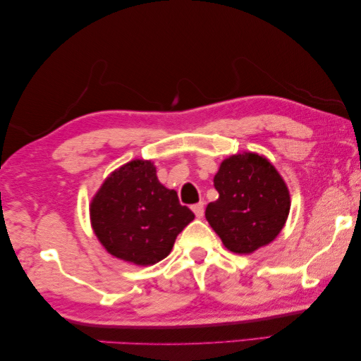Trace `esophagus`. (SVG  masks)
I'll list each match as a JSON object with an SVG mask.
<instances>
[{
  "label": "esophagus",
  "instance_id": "34e87169",
  "mask_svg": "<svg viewBox=\"0 0 361 361\" xmlns=\"http://www.w3.org/2000/svg\"><path fill=\"white\" fill-rule=\"evenodd\" d=\"M192 209H193V213H195L197 218H203V214H204V203L200 202L197 204H193Z\"/></svg>",
  "mask_w": 361,
  "mask_h": 361
}]
</instances>
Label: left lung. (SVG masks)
Segmentation results:
<instances>
[{"mask_svg":"<svg viewBox=\"0 0 361 361\" xmlns=\"http://www.w3.org/2000/svg\"><path fill=\"white\" fill-rule=\"evenodd\" d=\"M214 187L219 198L208 203L204 216L227 250L252 253L273 242L284 227L289 190L266 158L245 153L224 159Z\"/></svg>","mask_w":361,"mask_h":361,"instance_id":"1","label":"left lung"}]
</instances>
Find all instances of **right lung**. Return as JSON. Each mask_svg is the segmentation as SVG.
I'll return each instance as SVG.
<instances>
[{"mask_svg": "<svg viewBox=\"0 0 361 361\" xmlns=\"http://www.w3.org/2000/svg\"><path fill=\"white\" fill-rule=\"evenodd\" d=\"M92 226L116 258L140 266L161 262L195 214L176 190L159 184L152 161L127 163L114 171L93 198Z\"/></svg>", "mask_w": 361, "mask_h": 361, "instance_id": "obj_1", "label": "right lung"}]
</instances>
